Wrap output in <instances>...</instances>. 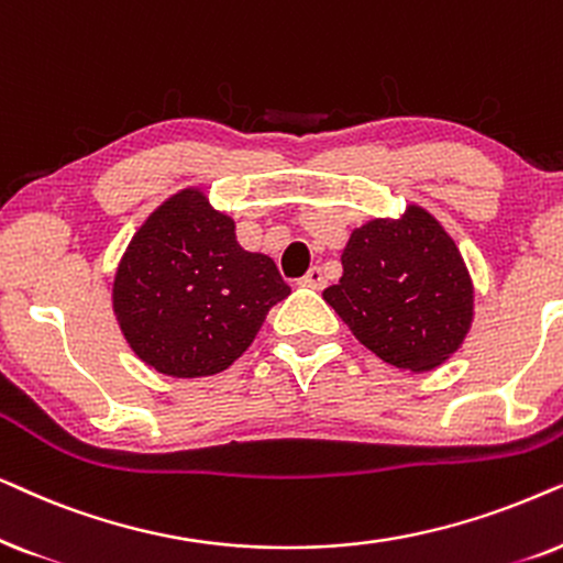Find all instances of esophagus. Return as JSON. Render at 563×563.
<instances>
[{"mask_svg":"<svg viewBox=\"0 0 563 563\" xmlns=\"http://www.w3.org/2000/svg\"><path fill=\"white\" fill-rule=\"evenodd\" d=\"M301 286L303 288H313V290L324 288V273H321V267H311L309 273L301 277Z\"/></svg>","mask_w":563,"mask_h":563,"instance_id":"esophagus-1","label":"esophagus"}]
</instances>
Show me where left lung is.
Instances as JSON below:
<instances>
[{"label": "left lung", "mask_w": 563, "mask_h": 563, "mask_svg": "<svg viewBox=\"0 0 563 563\" xmlns=\"http://www.w3.org/2000/svg\"><path fill=\"white\" fill-rule=\"evenodd\" d=\"M324 301L384 363L415 373L445 363L474 319V286L459 246L419 206L352 231L342 277Z\"/></svg>", "instance_id": "8db88e82"}]
</instances>
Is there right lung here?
Here are the masks:
<instances>
[{
    "mask_svg": "<svg viewBox=\"0 0 563 563\" xmlns=\"http://www.w3.org/2000/svg\"><path fill=\"white\" fill-rule=\"evenodd\" d=\"M290 288L267 254L239 246L234 221L200 190L172 195L120 260L112 309L131 350L175 378L227 371Z\"/></svg>",
    "mask_w": 563,
    "mask_h": 563,
    "instance_id": "right-lung-1",
    "label": "right lung"
}]
</instances>
